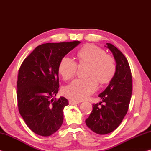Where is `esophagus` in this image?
<instances>
[{
    "mask_svg": "<svg viewBox=\"0 0 151 151\" xmlns=\"http://www.w3.org/2000/svg\"><path fill=\"white\" fill-rule=\"evenodd\" d=\"M79 103H80L79 101H76L75 100H69V101H68V103H69V104H71V105H73V104H78Z\"/></svg>",
    "mask_w": 151,
    "mask_h": 151,
    "instance_id": "1",
    "label": "esophagus"
}]
</instances>
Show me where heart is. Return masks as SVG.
<instances>
[{
  "label": "heart",
  "mask_w": 151,
  "mask_h": 151,
  "mask_svg": "<svg viewBox=\"0 0 151 151\" xmlns=\"http://www.w3.org/2000/svg\"><path fill=\"white\" fill-rule=\"evenodd\" d=\"M77 57L80 65H88L86 79H76L63 88V94L72 100H84L93 93L101 85L109 83L116 73V65L114 58L106 54L105 50L93 45H86L78 51ZM58 72L65 81L75 76L77 63L68 57H64L58 65Z\"/></svg>",
  "instance_id": "1"
}]
</instances>
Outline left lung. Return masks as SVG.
I'll list each match as a JSON object with an SVG mask.
<instances>
[{"instance_id":"left-lung-1","label":"left lung","mask_w":151,"mask_h":151,"mask_svg":"<svg viewBox=\"0 0 151 151\" xmlns=\"http://www.w3.org/2000/svg\"><path fill=\"white\" fill-rule=\"evenodd\" d=\"M106 45L116 60V73L106 88L99 95L102 102L93 104V111L85 121L89 129L99 134L110 133L121 123L129 109L132 90L131 70L127 58L111 43Z\"/></svg>"}]
</instances>
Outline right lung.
I'll list each match as a JSON object with an SVG mask.
<instances>
[{
  "instance_id": "right-lung-1",
  "label": "right lung",
  "mask_w": 151,
  "mask_h": 151,
  "mask_svg": "<svg viewBox=\"0 0 151 151\" xmlns=\"http://www.w3.org/2000/svg\"><path fill=\"white\" fill-rule=\"evenodd\" d=\"M80 43L75 40L39 45L20 66L17 91L19 111L37 134L50 136L63 124V109L68 101L65 97L52 99L59 88L58 65Z\"/></svg>"
}]
</instances>
